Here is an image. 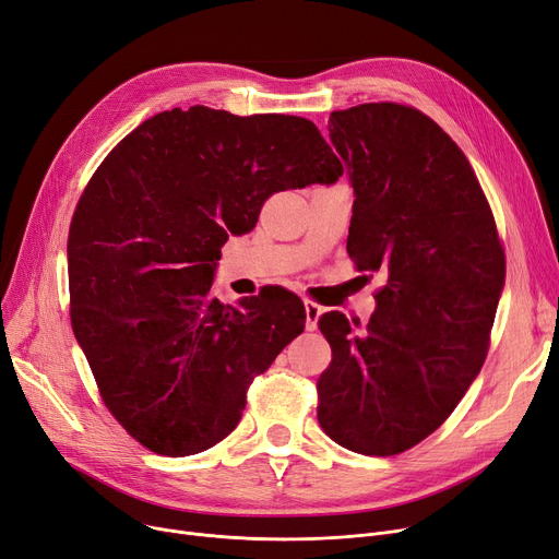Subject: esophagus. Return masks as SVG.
<instances>
[{
    "label": "esophagus",
    "mask_w": 559,
    "mask_h": 559,
    "mask_svg": "<svg viewBox=\"0 0 559 559\" xmlns=\"http://www.w3.org/2000/svg\"><path fill=\"white\" fill-rule=\"evenodd\" d=\"M304 308H306V329H308V331H317L319 317L324 314V308L317 306L314 301H304Z\"/></svg>",
    "instance_id": "1"
}]
</instances>
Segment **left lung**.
Returning a JSON list of instances; mask_svg holds the SVG:
<instances>
[{
	"label": "left lung",
	"mask_w": 559,
	"mask_h": 559,
	"mask_svg": "<svg viewBox=\"0 0 559 559\" xmlns=\"http://www.w3.org/2000/svg\"><path fill=\"white\" fill-rule=\"evenodd\" d=\"M329 135L354 188L346 251L385 285L365 326L319 319L333 360L317 419L348 451L396 455L442 426L480 373L506 255L472 165L430 117L360 104L333 110Z\"/></svg>",
	"instance_id": "8db88e82"
}]
</instances>
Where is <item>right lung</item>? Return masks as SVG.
I'll list each match as a JSON object with an SVG mask.
<instances>
[{
  "mask_svg": "<svg viewBox=\"0 0 559 559\" xmlns=\"http://www.w3.org/2000/svg\"><path fill=\"white\" fill-rule=\"evenodd\" d=\"M342 163L310 120L171 108L99 165L68 238L74 337L112 417L142 447L186 457L238 426L247 388L304 333L297 295L211 297L219 249L264 199L333 186Z\"/></svg>",
  "mask_w": 559,
  "mask_h": 559,
  "instance_id": "obj_1",
  "label": "right lung"
}]
</instances>
